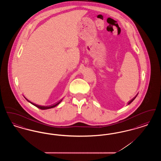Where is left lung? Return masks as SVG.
I'll use <instances>...</instances> for the list:
<instances>
[{
	"label": "left lung",
	"mask_w": 161,
	"mask_h": 161,
	"mask_svg": "<svg viewBox=\"0 0 161 161\" xmlns=\"http://www.w3.org/2000/svg\"><path fill=\"white\" fill-rule=\"evenodd\" d=\"M137 95H136V97H134V98H133V99H132V100H131V101H130V102H129V103H128V104H130V103H131V102H132V101H133V100H135V98H136V97H137Z\"/></svg>",
	"instance_id": "8db88e82"
}]
</instances>
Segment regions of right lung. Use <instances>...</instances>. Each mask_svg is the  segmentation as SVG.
Here are the masks:
<instances>
[{"instance_id":"right-lung-1","label":"right lung","mask_w":161,"mask_h":161,"mask_svg":"<svg viewBox=\"0 0 161 161\" xmlns=\"http://www.w3.org/2000/svg\"><path fill=\"white\" fill-rule=\"evenodd\" d=\"M25 98L26 99V100H27L29 103H30L31 104H32V105H34V106H36V107H38L39 108H40V109H42V110H46V109H49V108H53V107H56L57 105H58L61 102V101H60L58 103H57V104H54V105H53V106H39V105H37V104H34V103H32L30 101H29V100H28V99H26L25 97Z\"/></svg>"}]
</instances>
